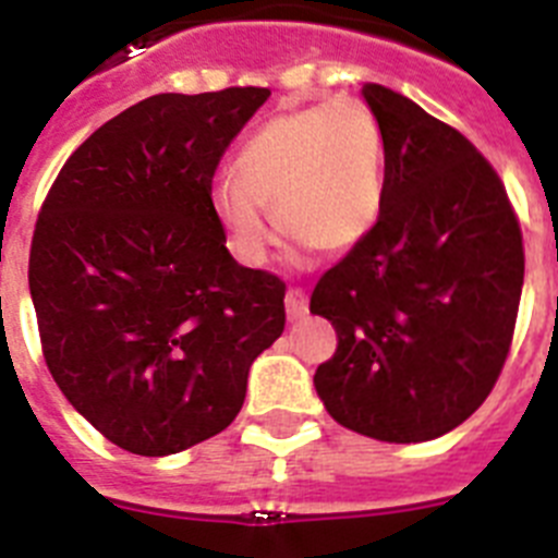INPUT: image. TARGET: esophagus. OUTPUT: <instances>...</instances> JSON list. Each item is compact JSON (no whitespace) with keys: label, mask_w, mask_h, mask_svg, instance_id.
<instances>
[{"label":"esophagus","mask_w":558,"mask_h":558,"mask_svg":"<svg viewBox=\"0 0 558 558\" xmlns=\"http://www.w3.org/2000/svg\"><path fill=\"white\" fill-rule=\"evenodd\" d=\"M308 312V298L303 289H289L287 292V315L289 320H301Z\"/></svg>","instance_id":"34e87169"}]
</instances>
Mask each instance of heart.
I'll return each instance as SVG.
<instances>
[{"label":"heart","instance_id":"1","mask_svg":"<svg viewBox=\"0 0 558 558\" xmlns=\"http://www.w3.org/2000/svg\"><path fill=\"white\" fill-rule=\"evenodd\" d=\"M232 172L213 184V209L241 260H266L275 241L266 209L301 246L349 252L380 215V124L360 98L278 112L243 142Z\"/></svg>","mask_w":558,"mask_h":558}]
</instances>
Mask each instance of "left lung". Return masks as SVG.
Segmentation results:
<instances>
[{
    "mask_svg": "<svg viewBox=\"0 0 558 558\" xmlns=\"http://www.w3.org/2000/svg\"><path fill=\"white\" fill-rule=\"evenodd\" d=\"M380 218L312 292L335 357L315 372L337 423L380 442L453 430L490 395L517 323L525 252L508 192L465 135L383 84Z\"/></svg>",
    "mask_w": 558,
    "mask_h": 558,
    "instance_id": "1",
    "label": "left lung"
}]
</instances>
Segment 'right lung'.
<instances>
[{"label":"right lung","instance_id":"1","mask_svg":"<svg viewBox=\"0 0 558 558\" xmlns=\"http://www.w3.org/2000/svg\"><path fill=\"white\" fill-rule=\"evenodd\" d=\"M266 87L158 93L68 158L31 243L45 363L110 442L167 457L221 434L287 326L283 280L229 255L213 209L223 149Z\"/></svg>","mask_w":558,"mask_h":558}]
</instances>
